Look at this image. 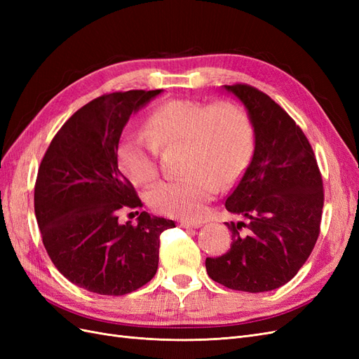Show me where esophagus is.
Here are the masks:
<instances>
[{
	"mask_svg": "<svg viewBox=\"0 0 359 359\" xmlns=\"http://www.w3.org/2000/svg\"><path fill=\"white\" fill-rule=\"evenodd\" d=\"M180 226L184 227V229H198V227L202 226V222H190V220H181Z\"/></svg>",
	"mask_w": 359,
	"mask_h": 359,
	"instance_id": "obj_1",
	"label": "esophagus"
}]
</instances>
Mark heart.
Returning a JSON list of instances; mask_svg holds the SVG:
<instances>
[{"label": "heart", "mask_w": 359, "mask_h": 359, "mask_svg": "<svg viewBox=\"0 0 359 359\" xmlns=\"http://www.w3.org/2000/svg\"><path fill=\"white\" fill-rule=\"evenodd\" d=\"M147 132L121 139L119 169L136 186H147L160 173V149L186 147L181 161L186 177L160 182L148 193L154 211L182 219H198L220 186L240 180L255 149L252 121L231 102H165L149 114Z\"/></svg>", "instance_id": "heart-1"}]
</instances>
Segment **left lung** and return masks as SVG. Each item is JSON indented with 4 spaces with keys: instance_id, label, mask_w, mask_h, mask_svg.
I'll return each instance as SVG.
<instances>
[{
    "instance_id": "8db88e82",
    "label": "left lung",
    "mask_w": 359,
    "mask_h": 359,
    "mask_svg": "<svg viewBox=\"0 0 359 359\" xmlns=\"http://www.w3.org/2000/svg\"><path fill=\"white\" fill-rule=\"evenodd\" d=\"M224 88L248 109L255 154L224 203L245 222L226 223L231 248L219 257H206V273L233 290H273L297 276L316 245L322 175L307 136L283 107L252 85Z\"/></svg>"
}]
</instances>
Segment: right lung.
Returning <instances> with one entry per match:
<instances>
[{
    "instance_id": "1",
    "label": "right lung",
    "mask_w": 359,
    "mask_h": 359,
    "mask_svg": "<svg viewBox=\"0 0 359 359\" xmlns=\"http://www.w3.org/2000/svg\"><path fill=\"white\" fill-rule=\"evenodd\" d=\"M160 93L97 97L62 124L40 163L34 211L43 245L64 277L100 295L121 297L147 285L158 266L160 235L175 227L145 211H136V226L118 222L123 211L142 206L118 169L119 137L130 115Z\"/></svg>"
}]
</instances>
